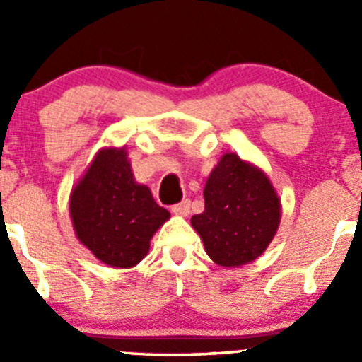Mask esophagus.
Returning <instances> with one entry per match:
<instances>
[{
  "label": "esophagus",
  "mask_w": 362,
  "mask_h": 362,
  "mask_svg": "<svg viewBox=\"0 0 362 362\" xmlns=\"http://www.w3.org/2000/svg\"><path fill=\"white\" fill-rule=\"evenodd\" d=\"M171 211H173L175 215L185 217V215H189V211H191V202H189V199H184V202L173 204V206H171Z\"/></svg>",
  "instance_id": "1"
}]
</instances>
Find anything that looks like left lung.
Wrapping results in <instances>:
<instances>
[{"instance_id":"obj_1","label":"left lung","mask_w":362,"mask_h":362,"mask_svg":"<svg viewBox=\"0 0 362 362\" xmlns=\"http://www.w3.org/2000/svg\"><path fill=\"white\" fill-rule=\"evenodd\" d=\"M204 211L191 224L206 254L224 268L252 262L272 243L280 224V199L262 170L224 154L204 185Z\"/></svg>"}]
</instances>
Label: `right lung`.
<instances>
[{"label": "right lung", "mask_w": 362, "mask_h": 362, "mask_svg": "<svg viewBox=\"0 0 362 362\" xmlns=\"http://www.w3.org/2000/svg\"><path fill=\"white\" fill-rule=\"evenodd\" d=\"M75 235L101 262L133 268L170 218L147 185L134 182L126 148H101L69 196Z\"/></svg>", "instance_id": "right-lung-1"}]
</instances>
